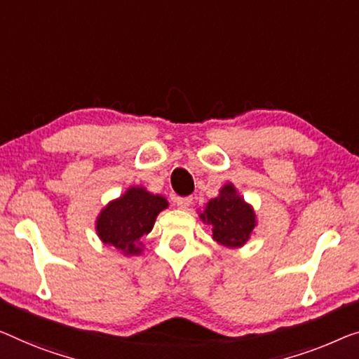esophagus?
Masks as SVG:
<instances>
[{
    "instance_id": "esophagus-1",
    "label": "esophagus",
    "mask_w": 359,
    "mask_h": 359,
    "mask_svg": "<svg viewBox=\"0 0 359 359\" xmlns=\"http://www.w3.org/2000/svg\"><path fill=\"white\" fill-rule=\"evenodd\" d=\"M191 201H194V198L191 196H177L175 198V203H177V206L180 210H187L191 205Z\"/></svg>"
}]
</instances>
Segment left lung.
I'll return each instance as SVG.
<instances>
[{"label":"left lung","mask_w":359,"mask_h":359,"mask_svg":"<svg viewBox=\"0 0 359 359\" xmlns=\"http://www.w3.org/2000/svg\"><path fill=\"white\" fill-rule=\"evenodd\" d=\"M201 219L212 226V238L226 247H242L256 224L253 210L235 194L231 184L208 203Z\"/></svg>","instance_id":"8db88e82"}]
</instances>
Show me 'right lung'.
<instances>
[{
    "mask_svg": "<svg viewBox=\"0 0 359 359\" xmlns=\"http://www.w3.org/2000/svg\"><path fill=\"white\" fill-rule=\"evenodd\" d=\"M168 208V201L143 189H128L124 196L109 203L101 211L96 229L106 245L126 255L140 253V238L151 232L154 219Z\"/></svg>",
    "mask_w": 359,
    "mask_h": 359,
    "instance_id": "right-lung-1",
    "label": "right lung"
}]
</instances>
